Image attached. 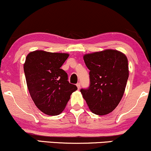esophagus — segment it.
I'll return each instance as SVG.
<instances>
[{"instance_id":"1","label":"esophagus","mask_w":151,"mask_h":151,"mask_svg":"<svg viewBox=\"0 0 151 151\" xmlns=\"http://www.w3.org/2000/svg\"><path fill=\"white\" fill-rule=\"evenodd\" d=\"M77 88H78V89H80V86H81V84L79 82H78L77 84Z\"/></svg>"}]
</instances>
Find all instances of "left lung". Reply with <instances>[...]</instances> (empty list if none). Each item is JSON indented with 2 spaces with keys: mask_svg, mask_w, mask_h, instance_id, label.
<instances>
[{
  "mask_svg": "<svg viewBox=\"0 0 151 151\" xmlns=\"http://www.w3.org/2000/svg\"><path fill=\"white\" fill-rule=\"evenodd\" d=\"M83 58L90 70V85L80 90L81 94L92 113L106 115L124 96L129 74L128 59L116 50L86 54Z\"/></svg>",
  "mask_w": 151,
  "mask_h": 151,
  "instance_id": "obj_1",
  "label": "left lung"
}]
</instances>
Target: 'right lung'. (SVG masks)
Here are the masks:
<instances>
[{
	"label": "right lung",
	"instance_id": "right-lung-1",
	"mask_svg": "<svg viewBox=\"0 0 151 151\" xmlns=\"http://www.w3.org/2000/svg\"><path fill=\"white\" fill-rule=\"evenodd\" d=\"M67 53L35 50L27 55L24 63L27 89L35 104L49 116L61 114L77 86L67 81V74L60 67Z\"/></svg>",
	"mask_w": 151,
	"mask_h": 151
}]
</instances>
